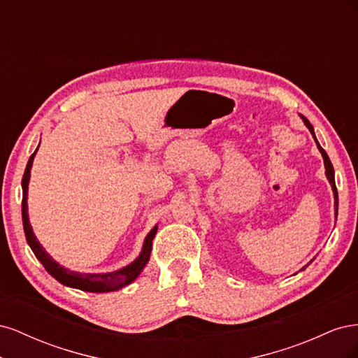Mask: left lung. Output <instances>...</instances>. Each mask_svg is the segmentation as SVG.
I'll return each mask as SVG.
<instances>
[{
    "mask_svg": "<svg viewBox=\"0 0 358 358\" xmlns=\"http://www.w3.org/2000/svg\"><path fill=\"white\" fill-rule=\"evenodd\" d=\"M303 117V122H305V125L309 128V131L312 133V136H313V138H315V134H313V127L310 125V122L308 121V119L305 117V116H301ZM315 142H317V138H315ZM317 146H318V149H320V152L322 154V158H324V166H326V175H327V179L330 180V183H331V188H333V192H334V206H336V213H338V189H336V183H334V170H333V166H331V162H330V158H329V155L326 154V150H324L321 146H320V143L317 142ZM305 268V267H303ZM301 268V270H303Z\"/></svg>",
    "mask_w": 358,
    "mask_h": 358,
    "instance_id": "left-lung-1",
    "label": "left lung"
}]
</instances>
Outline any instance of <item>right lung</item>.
Returning <instances> with one entry per match:
<instances>
[{
  "label": "right lung",
  "instance_id": "right-lung-1",
  "mask_svg": "<svg viewBox=\"0 0 358 358\" xmlns=\"http://www.w3.org/2000/svg\"><path fill=\"white\" fill-rule=\"evenodd\" d=\"M38 149V148H37ZM36 149V152H37ZM36 152L32 154L28 159V164L24 173L22 178V191H24V197H22V221H24V231L27 242L31 246L32 252L36 254V257L40 259V263L45 266L48 272L59 280L61 284L78 288L82 291H90V292H107V291H115V289H121L127 285H129L133 280L140 275L146 263L149 262V255H150V249H152V239L155 237L157 233V227H154L150 233L146 236L145 245H143V251L138 255L134 263L129 266L117 270V272L113 273H106V275H94V273H78V272H70L69 268L59 266L57 262H53L52 257L43 249V246L38 243L36 239L34 233H32V229L29 225L28 220V213H27V199H28V182H29V173L32 167V159H34Z\"/></svg>",
  "mask_w": 358,
  "mask_h": 358
}]
</instances>
